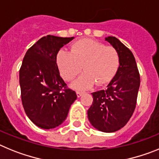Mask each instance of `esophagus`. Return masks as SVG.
I'll list each match as a JSON object with an SVG mask.
<instances>
[{"mask_svg":"<svg viewBox=\"0 0 159 159\" xmlns=\"http://www.w3.org/2000/svg\"><path fill=\"white\" fill-rule=\"evenodd\" d=\"M76 93H77V96H78V98H80L81 96H82V94H83V92H81V91H77L76 92Z\"/></svg>","mask_w":159,"mask_h":159,"instance_id":"1","label":"esophagus"}]
</instances>
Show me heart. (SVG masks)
Segmentation results:
<instances>
[{"label":"heart","mask_w":159,"mask_h":159,"mask_svg":"<svg viewBox=\"0 0 159 159\" xmlns=\"http://www.w3.org/2000/svg\"><path fill=\"white\" fill-rule=\"evenodd\" d=\"M56 61L61 76L66 81L74 80L83 69L84 73L72 86L86 89L95 83L103 85L113 79L119 66V55L114 47L85 38L73 44L70 52L59 50Z\"/></svg>","instance_id":"1"}]
</instances>
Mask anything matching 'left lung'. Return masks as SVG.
Returning a JSON list of instances; mask_svg holds the SVG:
<instances>
[{"label": "left lung", "instance_id": "left-lung-1", "mask_svg": "<svg viewBox=\"0 0 159 159\" xmlns=\"http://www.w3.org/2000/svg\"><path fill=\"white\" fill-rule=\"evenodd\" d=\"M106 41L118 51L119 66L106 89L92 93L93 103L88 118L95 129L111 133L127 123L134 111L140 86V75L133 53L115 37Z\"/></svg>", "mask_w": 159, "mask_h": 159}]
</instances>
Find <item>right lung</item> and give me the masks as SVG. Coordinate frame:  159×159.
I'll list each match as a JSON object with an SVG mask.
<instances>
[{"label": "right lung", "instance_id": "obj_1", "mask_svg": "<svg viewBox=\"0 0 159 159\" xmlns=\"http://www.w3.org/2000/svg\"><path fill=\"white\" fill-rule=\"evenodd\" d=\"M74 38L43 37L28 49L22 61L19 72L22 105L28 118L42 129L62 123L77 99L75 91L66 89L56 61L61 48Z\"/></svg>", "mask_w": 159, "mask_h": 159}]
</instances>
